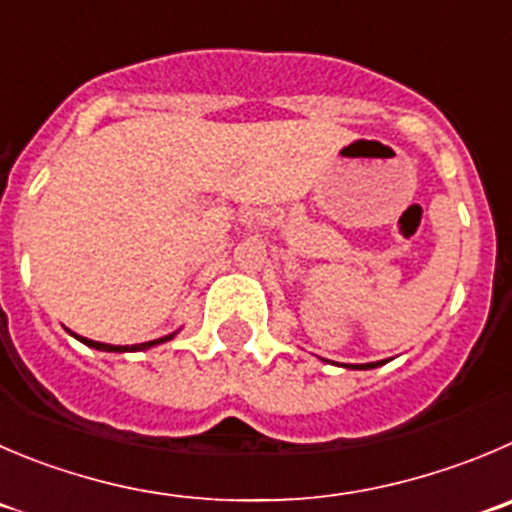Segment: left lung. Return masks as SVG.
Here are the masks:
<instances>
[{"label": "left lung", "instance_id": "1", "mask_svg": "<svg viewBox=\"0 0 512 512\" xmlns=\"http://www.w3.org/2000/svg\"><path fill=\"white\" fill-rule=\"evenodd\" d=\"M379 364V362H377ZM377 364H359L357 369H372V367H377Z\"/></svg>", "mask_w": 512, "mask_h": 512}]
</instances>
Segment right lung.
I'll list each match as a JSON object with an SVG mask.
<instances>
[{"label":"right lung","instance_id":"add662e5","mask_svg":"<svg viewBox=\"0 0 512 512\" xmlns=\"http://www.w3.org/2000/svg\"><path fill=\"white\" fill-rule=\"evenodd\" d=\"M82 344H87V347H95V349H102V352H133V349H148V347H155V344H163L168 342V339L173 337H163V339H155V342H145V344H133V347H115V344H102V342H92V339H85V337H77Z\"/></svg>","mask_w":512,"mask_h":512}]
</instances>
